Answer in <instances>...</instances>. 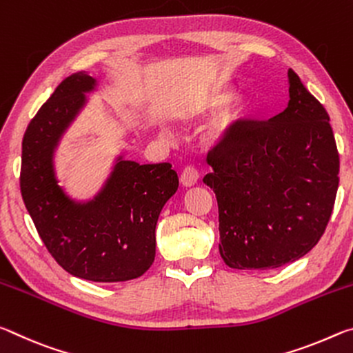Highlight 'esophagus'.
<instances>
[{
    "label": "esophagus",
    "mask_w": 353,
    "mask_h": 353,
    "mask_svg": "<svg viewBox=\"0 0 353 353\" xmlns=\"http://www.w3.org/2000/svg\"><path fill=\"white\" fill-rule=\"evenodd\" d=\"M199 181V172L193 166H187L181 174V183L183 187H193Z\"/></svg>",
    "instance_id": "34e87169"
}]
</instances>
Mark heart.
I'll list each match as a JSON object with an SVG mask.
<instances>
[{
  "label": "heart",
  "mask_w": 353,
  "mask_h": 353,
  "mask_svg": "<svg viewBox=\"0 0 353 353\" xmlns=\"http://www.w3.org/2000/svg\"><path fill=\"white\" fill-rule=\"evenodd\" d=\"M219 110L221 112L218 113L208 135L210 145H223L230 141L240 128L243 118L246 117L248 99L243 93H234L230 85L214 87L196 101L191 107L190 118L210 117Z\"/></svg>",
  "instance_id": "b5f03b06"
}]
</instances>
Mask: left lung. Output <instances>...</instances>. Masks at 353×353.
<instances>
[{
    "mask_svg": "<svg viewBox=\"0 0 353 353\" xmlns=\"http://www.w3.org/2000/svg\"><path fill=\"white\" fill-rule=\"evenodd\" d=\"M288 107L248 121L208 155L219 254L234 270H274L308 254L324 234L339 183L330 117L294 71Z\"/></svg>",
    "mask_w": 353,
    "mask_h": 353,
    "instance_id": "8db88e82",
    "label": "left lung"
}]
</instances>
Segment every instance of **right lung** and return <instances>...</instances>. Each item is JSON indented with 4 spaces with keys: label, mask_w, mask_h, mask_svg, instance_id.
<instances>
[{
    "label": "right lung",
    "mask_w": 353,
    "mask_h": 353,
    "mask_svg": "<svg viewBox=\"0 0 353 353\" xmlns=\"http://www.w3.org/2000/svg\"><path fill=\"white\" fill-rule=\"evenodd\" d=\"M98 87L97 77L79 71L40 107L23 137L20 188L41 241L65 271L92 282H126L151 268L155 225L179 177L170 163L140 165L123 151L92 198L76 199L59 183L57 149Z\"/></svg>",
    "instance_id": "add662e5"
}]
</instances>
